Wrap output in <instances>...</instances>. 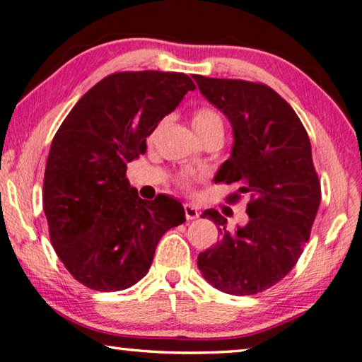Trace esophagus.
<instances>
[{"label": "esophagus", "instance_id": "1", "mask_svg": "<svg viewBox=\"0 0 362 362\" xmlns=\"http://www.w3.org/2000/svg\"><path fill=\"white\" fill-rule=\"evenodd\" d=\"M185 213H186V220L191 221V220H195V218H199V210L195 209L194 205L191 204H186L185 205Z\"/></svg>", "mask_w": 362, "mask_h": 362}]
</instances>
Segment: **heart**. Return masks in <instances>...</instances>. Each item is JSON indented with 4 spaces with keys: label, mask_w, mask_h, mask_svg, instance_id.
<instances>
[{
    "label": "heart",
    "mask_w": 362,
    "mask_h": 362,
    "mask_svg": "<svg viewBox=\"0 0 362 362\" xmlns=\"http://www.w3.org/2000/svg\"><path fill=\"white\" fill-rule=\"evenodd\" d=\"M192 128L194 132L199 134V138H202L204 134L213 132V129L223 128V122L220 115H218L213 109L200 107L195 110L192 115Z\"/></svg>",
    "instance_id": "b5f03b06"
}]
</instances>
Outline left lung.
<instances>
[{
  "mask_svg": "<svg viewBox=\"0 0 362 362\" xmlns=\"http://www.w3.org/2000/svg\"><path fill=\"white\" fill-rule=\"evenodd\" d=\"M194 80L233 127V151L215 180L237 182L239 194L250 197L248 221L234 233L215 209L200 215L216 224L220 240L199 253L197 266L221 292L255 295L292 271L310 239L321 202L311 142L295 110L263 83L202 75Z\"/></svg>",
  "mask_w": 362,
  "mask_h": 362,
  "instance_id": "obj_1",
  "label": "left lung"
}]
</instances>
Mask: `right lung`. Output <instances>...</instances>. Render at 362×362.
<instances>
[{"label":"right lung","instance_id":"add662e5","mask_svg":"<svg viewBox=\"0 0 362 362\" xmlns=\"http://www.w3.org/2000/svg\"><path fill=\"white\" fill-rule=\"evenodd\" d=\"M186 74H112L81 96L52 139L43 209L51 244L67 271L98 292L134 286L152 264L158 240L186 221L180 200H142L127 167L187 91Z\"/></svg>","mask_w":362,"mask_h":362}]
</instances>
